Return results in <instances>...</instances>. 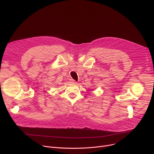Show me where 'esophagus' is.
Masks as SVG:
<instances>
[{
	"label": "esophagus",
	"instance_id": "1",
	"mask_svg": "<svg viewBox=\"0 0 154 154\" xmlns=\"http://www.w3.org/2000/svg\"><path fill=\"white\" fill-rule=\"evenodd\" d=\"M70 83H77V82L74 80H73V79H71L70 80Z\"/></svg>",
	"mask_w": 154,
	"mask_h": 154
}]
</instances>
